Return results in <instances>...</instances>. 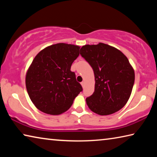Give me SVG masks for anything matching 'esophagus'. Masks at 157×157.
<instances>
[{
  "mask_svg": "<svg viewBox=\"0 0 157 157\" xmlns=\"http://www.w3.org/2000/svg\"><path fill=\"white\" fill-rule=\"evenodd\" d=\"M84 84H85V82H84V81H82V82H81V85L82 86V87L84 86Z\"/></svg>",
  "mask_w": 157,
  "mask_h": 157,
  "instance_id": "obj_1",
  "label": "esophagus"
}]
</instances>
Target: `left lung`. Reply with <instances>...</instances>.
Here are the masks:
<instances>
[{"mask_svg": "<svg viewBox=\"0 0 157 157\" xmlns=\"http://www.w3.org/2000/svg\"><path fill=\"white\" fill-rule=\"evenodd\" d=\"M94 70L95 91L86 98L93 112L110 115L128 101L134 83V68L121 50L107 44L85 45L79 51Z\"/></svg>", "mask_w": 157, "mask_h": 157, "instance_id": "left-lung-1", "label": "left lung"}]
</instances>
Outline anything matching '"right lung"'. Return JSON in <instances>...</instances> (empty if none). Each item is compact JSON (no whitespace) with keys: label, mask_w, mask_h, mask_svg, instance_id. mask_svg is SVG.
I'll use <instances>...</instances> for the list:
<instances>
[{"label":"right lung","mask_w":157,"mask_h":157,"mask_svg":"<svg viewBox=\"0 0 157 157\" xmlns=\"http://www.w3.org/2000/svg\"><path fill=\"white\" fill-rule=\"evenodd\" d=\"M80 47L59 43L45 48L34 57L26 73L25 86L34 106L45 113L67 111L82 91L71 71Z\"/></svg>","instance_id":"obj_1"}]
</instances>
